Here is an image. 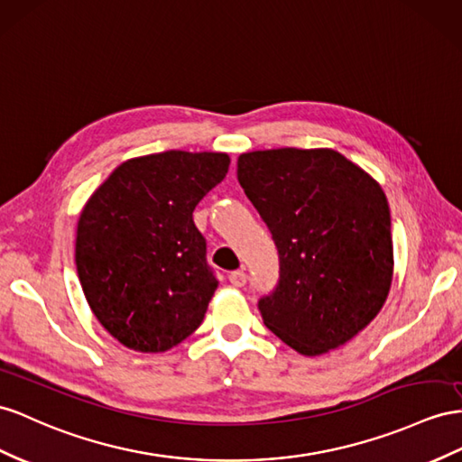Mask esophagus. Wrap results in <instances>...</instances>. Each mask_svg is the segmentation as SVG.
I'll list each match as a JSON object with an SVG mask.
<instances>
[{"mask_svg": "<svg viewBox=\"0 0 462 462\" xmlns=\"http://www.w3.org/2000/svg\"><path fill=\"white\" fill-rule=\"evenodd\" d=\"M228 281L232 282L234 287H244L245 281H247V275L244 273V271H232V273L228 275Z\"/></svg>", "mask_w": 462, "mask_h": 462, "instance_id": "obj_1", "label": "esophagus"}]
</instances>
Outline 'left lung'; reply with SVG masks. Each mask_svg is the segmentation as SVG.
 Listing matches in <instances>:
<instances>
[{
	"instance_id": "obj_1",
	"label": "left lung",
	"mask_w": 462,
	"mask_h": 462,
	"mask_svg": "<svg viewBox=\"0 0 462 462\" xmlns=\"http://www.w3.org/2000/svg\"><path fill=\"white\" fill-rule=\"evenodd\" d=\"M238 181L271 232L279 282L263 324L302 355L344 346L383 309L393 282L386 195L336 150L242 153Z\"/></svg>"
}]
</instances>
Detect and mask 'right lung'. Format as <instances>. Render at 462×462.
I'll list each match as a JSON object with an SVG mask.
<instances>
[{"label": "right lung", "instance_id": "right-lung-1", "mask_svg": "<svg viewBox=\"0 0 462 462\" xmlns=\"http://www.w3.org/2000/svg\"><path fill=\"white\" fill-rule=\"evenodd\" d=\"M228 153L170 150L128 160L89 197L76 267L89 309L128 349L162 353L200 326L218 281L193 210Z\"/></svg>", "mask_w": 462, "mask_h": 462}]
</instances>
